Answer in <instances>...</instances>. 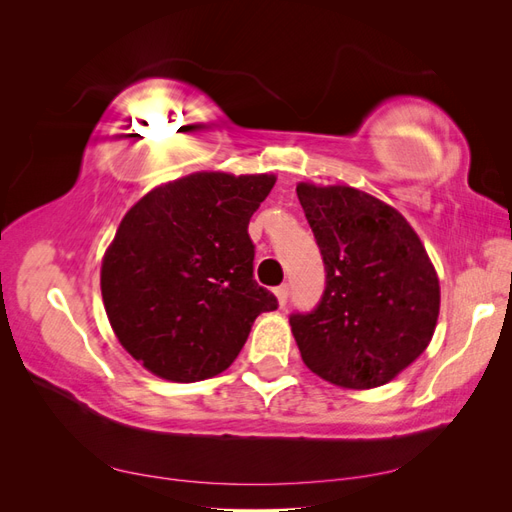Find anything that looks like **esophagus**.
Returning a JSON list of instances; mask_svg holds the SVG:
<instances>
[{
    "label": "esophagus",
    "mask_w": 512,
    "mask_h": 512,
    "mask_svg": "<svg viewBox=\"0 0 512 512\" xmlns=\"http://www.w3.org/2000/svg\"><path fill=\"white\" fill-rule=\"evenodd\" d=\"M275 297H277V303H280V307H284L288 303V297H290V288L288 284L275 288Z\"/></svg>",
    "instance_id": "obj_1"
}]
</instances>
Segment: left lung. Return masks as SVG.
Instances as JSON below:
<instances>
[{"instance_id":"obj_1","label":"left lung","mask_w":512,"mask_h":512,"mask_svg":"<svg viewBox=\"0 0 512 512\" xmlns=\"http://www.w3.org/2000/svg\"><path fill=\"white\" fill-rule=\"evenodd\" d=\"M320 247L324 290L290 314L303 363L344 389L393 380L429 346L440 312L436 269L397 209L348 185H297Z\"/></svg>"}]
</instances>
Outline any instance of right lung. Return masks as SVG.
I'll return each instance as SVG.
<instances>
[{
  "mask_svg": "<svg viewBox=\"0 0 512 512\" xmlns=\"http://www.w3.org/2000/svg\"><path fill=\"white\" fill-rule=\"evenodd\" d=\"M273 175L194 173L126 213L102 260L108 322L136 361L173 382L222 374L254 320L277 309L254 280L247 224Z\"/></svg>",
  "mask_w": 512,
  "mask_h": 512,
  "instance_id": "right-lung-1",
  "label": "right lung"
}]
</instances>
